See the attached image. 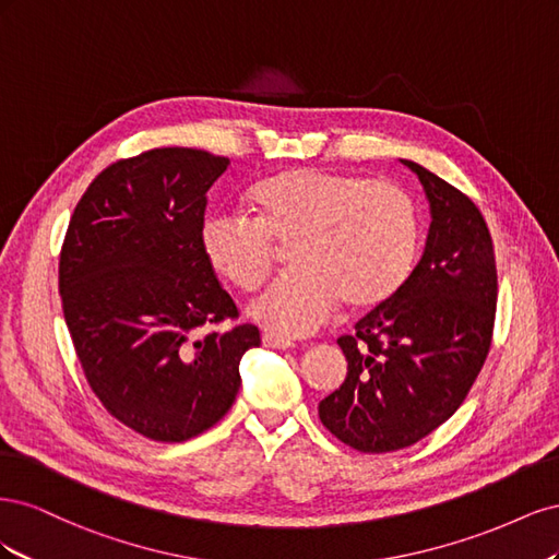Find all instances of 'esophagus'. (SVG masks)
Wrapping results in <instances>:
<instances>
[{
    "mask_svg": "<svg viewBox=\"0 0 559 559\" xmlns=\"http://www.w3.org/2000/svg\"><path fill=\"white\" fill-rule=\"evenodd\" d=\"M261 341L265 347H275V349H289L294 347L296 343L289 341V337H282V335H275V333H263Z\"/></svg>",
    "mask_w": 559,
    "mask_h": 559,
    "instance_id": "obj_1",
    "label": "esophagus"
}]
</instances>
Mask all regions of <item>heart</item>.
Returning <instances> with one entry per match:
<instances>
[{
	"mask_svg": "<svg viewBox=\"0 0 559 559\" xmlns=\"http://www.w3.org/2000/svg\"><path fill=\"white\" fill-rule=\"evenodd\" d=\"M253 216L214 212L200 230L205 259L238 289L251 292L289 245L292 270L251 300L253 321L277 335H308L331 317L370 310L408 280L419 224L413 198L392 181L294 167L253 183Z\"/></svg>",
	"mask_w": 559,
	"mask_h": 559,
	"instance_id": "b5f03b06",
	"label": "heart"
}]
</instances>
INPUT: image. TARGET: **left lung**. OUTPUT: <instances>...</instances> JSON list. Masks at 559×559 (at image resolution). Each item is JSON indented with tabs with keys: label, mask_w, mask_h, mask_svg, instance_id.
<instances>
[{
	"label": "left lung",
	"mask_w": 559,
	"mask_h": 559,
	"mask_svg": "<svg viewBox=\"0 0 559 559\" xmlns=\"http://www.w3.org/2000/svg\"><path fill=\"white\" fill-rule=\"evenodd\" d=\"M431 210L425 253L401 289L337 337L347 378L319 419L359 452L408 448L464 403L492 345L497 261L471 198L413 160Z\"/></svg>",
	"instance_id": "8db88e82"
}]
</instances>
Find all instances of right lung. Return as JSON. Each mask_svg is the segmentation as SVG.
I'll return each instance as SVG.
<instances>
[{"label": "right lung", "instance_id": "1", "mask_svg": "<svg viewBox=\"0 0 559 559\" xmlns=\"http://www.w3.org/2000/svg\"><path fill=\"white\" fill-rule=\"evenodd\" d=\"M228 158L165 146L111 163L79 200L60 251V298L95 396L151 441L207 431L238 396L240 359L261 345L238 324L200 245L207 191Z\"/></svg>", "mask_w": 559, "mask_h": 559}]
</instances>
